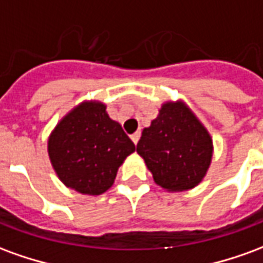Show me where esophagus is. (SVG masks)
<instances>
[{"mask_svg":"<svg viewBox=\"0 0 263 263\" xmlns=\"http://www.w3.org/2000/svg\"><path fill=\"white\" fill-rule=\"evenodd\" d=\"M139 137H141V134H139V132H135V134H132V135H131L132 142L135 143V145H137L138 141H139Z\"/></svg>","mask_w":263,"mask_h":263,"instance_id":"obj_1","label":"esophagus"}]
</instances>
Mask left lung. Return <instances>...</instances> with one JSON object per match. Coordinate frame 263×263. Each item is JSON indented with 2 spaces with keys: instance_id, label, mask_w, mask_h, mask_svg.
Instances as JSON below:
<instances>
[{
  "instance_id": "left-lung-1",
  "label": "left lung",
  "mask_w": 263,
  "mask_h": 263,
  "mask_svg": "<svg viewBox=\"0 0 263 263\" xmlns=\"http://www.w3.org/2000/svg\"><path fill=\"white\" fill-rule=\"evenodd\" d=\"M137 152L158 186L184 192L196 187L209 171L213 139L186 104L167 101L142 131Z\"/></svg>"
}]
</instances>
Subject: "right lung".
Masks as SVG:
<instances>
[{
  "mask_svg": "<svg viewBox=\"0 0 263 263\" xmlns=\"http://www.w3.org/2000/svg\"><path fill=\"white\" fill-rule=\"evenodd\" d=\"M105 104L83 101L50 134L48 154L62 183L81 194L98 196L114 184L117 172L135 151Z\"/></svg>",
  "mask_w": 263,
  "mask_h": 263,
  "instance_id": "right-lung-1",
  "label": "right lung"
}]
</instances>
